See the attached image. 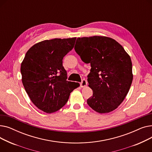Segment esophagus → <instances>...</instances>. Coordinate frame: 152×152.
Segmentation results:
<instances>
[{"label":"esophagus","mask_w":152,"mask_h":152,"mask_svg":"<svg viewBox=\"0 0 152 152\" xmlns=\"http://www.w3.org/2000/svg\"><path fill=\"white\" fill-rule=\"evenodd\" d=\"M87 84V81L85 80V79H83V80L81 81V83H80V86H81V87H84L86 86Z\"/></svg>","instance_id":"34e87169"}]
</instances>
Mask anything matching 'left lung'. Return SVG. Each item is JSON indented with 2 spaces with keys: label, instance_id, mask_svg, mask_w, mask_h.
Returning <instances> with one entry per match:
<instances>
[{
  "label": "left lung",
  "instance_id": "left-lung-1",
  "mask_svg": "<svg viewBox=\"0 0 152 152\" xmlns=\"http://www.w3.org/2000/svg\"><path fill=\"white\" fill-rule=\"evenodd\" d=\"M75 50L84 63L91 64L87 82L93 95L87 99V104L99 113L115 110L132 82L129 55L115 40L105 36L78 37Z\"/></svg>",
  "mask_w": 152,
  "mask_h": 152
}]
</instances>
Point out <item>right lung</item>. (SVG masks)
<instances>
[{"mask_svg": "<svg viewBox=\"0 0 152 152\" xmlns=\"http://www.w3.org/2000/svg\"><path fill=\"white\" fill-rule=\"evenodd\" d=\"M76 37L40 42L26 52L21 65L22 83L31 100L47 113L65 105L79 84L68 81L63 58L73 49Z\"/></svg>", "mask_w": 152, "mask_h": 152, "instance_id": "1", "label": "right lung"}]
</instances>
